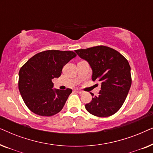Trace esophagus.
I'll return each instance as SVG.
<instances>
[{
    "instance_id": "esophagus-1",
    "label": "esophagus",
    "mask_w": 153,
    "mask_h": 153,
    "mask_svg": "<svg viewBox=\"0 0 153 153\" xmlns=\"http://www.w3.org/2000/svg\"><path fill=\"white\" fill-rule=\"evenodd\" d=\"M74 91L76 92L77 93H79V94H81V93H83V92L82 91H81V90H79V89H75Z\"/></svg>"
}]
</instances>
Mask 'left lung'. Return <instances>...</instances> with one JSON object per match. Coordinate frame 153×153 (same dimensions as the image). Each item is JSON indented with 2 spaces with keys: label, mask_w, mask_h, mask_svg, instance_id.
Returning <instances> with one entry per match:
<instances>
[{
  "label": "left lung",
  "mask_w": 153,
  "mask_h": 153,
  "mask_svg": "<svg viewBox=\"0 0 153 153\" xmlns=\"http://www.w3.org/2000/svg\"><path fill=\"white\" fill-rule=\"evenodd\" d=\"M75 51L88 62L93 70L92 80L102 83L99 95L85 105L86 110L97 117L116 114L124 103L131 84L127 60L116 50L103 45Z\"/></svg>",
  "instance_id": "1"
}]
</instances>
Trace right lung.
Here are the masks:
<instances>
[{"label":"right lung","instance_id":"right-lung-1","mask_svg":"<svg viewBox=\"0 0 153 153\" xmlns=\"http://www.w3.org/2000/svg\"><path fill=\"white\" fill-rule=\"evenodd\" d=\"M76 54L72 51L47 50L30 58L19 72V90L24 103L34 114L51 116L63 108L72 89H52V79Z\"/></svg>","mask_w":153,"mask_h":153}]
</instances>
